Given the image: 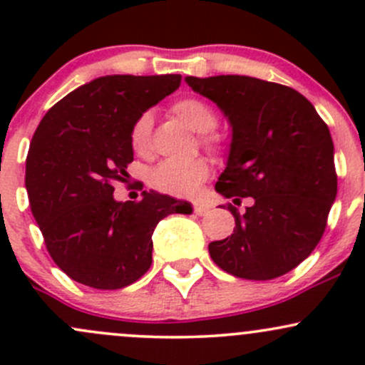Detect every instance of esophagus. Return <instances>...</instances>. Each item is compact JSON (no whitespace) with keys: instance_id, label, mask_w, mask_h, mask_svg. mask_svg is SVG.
<instances>
[{"instance_id":"34e87169","label":"esophagus","mask_w":365,"mask_h":365,"mask_svg":"<svg viewBox=\"0 0 365 365\" xmlns=\"http://www.w3.org/2000/svg\"><path fill=\"white\" fill-rule=\"evenodd\" d=\"M208 212H210V205L201 203V201L194 203V213H196V215H208Z\"/></svg>"}]
</instances>
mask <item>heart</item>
<instances>
[{"instance_id":"obj_1","label":"heart","mask_w":365,"mask_h":365,"mask_svg":"<svg viewBox=\"0 0 365 365\" xmlns=\"http://www.w3.org/2000/svg\"><path fill=\"white\" fill-rule=\"evenodd\" d=\"M171 111L197 134H208L217 127V114L212 106L201 98H180L171 106ZM130 145L139 155H148L152 148V116L143 113L138 116L130 128ZM210 164L206 159H194L187 162L168 160L162 162L152 173V183L155 189L173 196L192 194L208 178Z\"/></svg>"}]
</instances>
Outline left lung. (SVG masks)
I'll return each mask as SVG.
<instances>
[{
  "label": "left lung",
  "mask_w": 365,
  "mask_h": 365,
  "mask_svg": "<svg viewBox=\"0 0 365 365\" xmlns=\"http://www.w3.org/2000/svg\"><path fill=\"white\" fill-rule=\"evenodd\" d=\"M231 127L226 169L215 183L235 217L233 235L208 245L235 277L268 281L298 267L322 240L337 196L334 143L314 106L297 90L249 76H187Z\"/></svg>",
  "instance_id": "1"
}]
</instances>
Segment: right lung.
Returning a JSON list of instances; mask_svg holds the SVG:
<instances>
[{
	"instance_id": "obj_1",
	"label": "right lung",
	"mask_w": 365,
	"mask_h": 365,
	"mask_svg": "<svg viewBox=\"0 0 365 365\" xmlns=\"http://www.w3.org/2000/svg\"><path fill=\"white\" fill-rule=\"evenodd\" d=\"M180 73L104 76L70 91L36 127L26 159L33 217L54 263L95 289L132 284L152 264V235L187 201L143 190L141 201H116L134 160L130 128L138 116L180 86Z\"/></svg>"
}]
</instances>
